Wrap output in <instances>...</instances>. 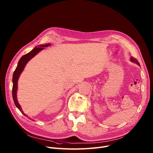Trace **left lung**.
<instances>
[{"label":"left lung","mask_w":153,"mask_h":153,"mask_svg":"<svg viewBox=\"0 0 153 153\" xmlns=\"http://www.w3.org/2000/svg\"><path fill=\"white\" fill-rule=\"evenodd\" d=\"M130 60H131V62H133V63H136V64H137L138 66H140L139 62H138L135 58H134V57H131Z\"/></svg>","instance_id":"left-lung-1"}]
</instances>
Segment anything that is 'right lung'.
Here are the masks:
<instances>
[{
    "mask_svg": "<svg viewBox=\"0 0 153 153\" xmlns=\"http://www.w3.org/2000/svg\"><path fill=\"white\" fill-rule=\"evenodd\" d=\"M51 44L48 43L46 45H38V46L35 47L33 49H32L30 52L27 53V54L23 55V56L20 59V60L18 62L17 67L15 69V71H14L13 75V88H12V96H13V99L14 103H15L16 107L20 110V112L25 117H28L26 114H25L23 112V110H22L21 106L19 104L18 100H17V90H18V81L19 79V77L23 71L24 69L27 65V63L29 62L30 60H31L33 57H35V55L39 52L41 51H42L45 49V48L48 47L50 46ZM29 119L32 120L29 117ZM34 121V120H33Z\"/></svg>",
    "mask_w": 153,
    "mask_h": 153,
    "instance_id": "1",
    "label": "right lung"
}]
</instances>
